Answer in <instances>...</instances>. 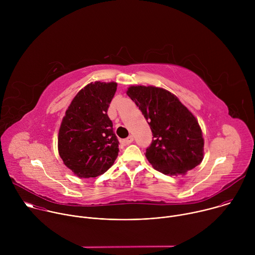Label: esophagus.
Returning a JSON list of instances; mask_svg holds the SVG:
<instances>
[{
  "instance_id": "esophagus-1",
  "label": "esophagus",
  "mask_w": 255,
  "mask_h": 255,
  "mask_svg": "<svg viewBox=\"0 0 255 255\" xmlns=\"http://www.w3.org/2000/svg\"><path fill=\"white\" fill-rule=\"evenodd\" d=\"M133 137L132 136H129V137H127L126 139H123L121 142H122V144L123 145H129V144H131L132 142H133Z\"/></svg>"
}]
</instances>
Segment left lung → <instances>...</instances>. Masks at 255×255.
<instances>
[{
	"label": "left lung",
	"instance_id": "left-lung-1",
	"mask_svg": "<svg viewBox=\"0 0 255 255\" xmlns=\"http://www.w3.org/2000/svg\"><path fill=\"white\" fill-rule=\"evenodd\" d=\"M127 95L147 120L154 140L145 156L154 169L185 175L204 158V138L197 118L172 93L153 86H131Z\"/></svg>",
	"mask_w": 255,
	"mask_h": 255
}]
</instances>
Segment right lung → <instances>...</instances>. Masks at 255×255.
<instances>
[{"instance_id":"right-lung-1","label":"right lung","mask_w":255,"mask_h":255,"mask_svg":"<svg viewBox=\"0 0 255 255\" xmlns=\"http://www.w3.org/2000/svg\"><path fill=\"white\" fill-rule=\"evenodd\" d=\"M117 90V83L95 82L72 99L62 118L58 153L64 165L79 177L105 173L116 160L119 141L107 115Z\"/></svg>"}]
</instances>
